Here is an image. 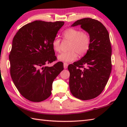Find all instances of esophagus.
Returning a JSON list of instances; mask_svg holds the SVG:
<instances>
[{
    "label": "esophagus",
    "mask_w": 127,
    "mask_h": 127,
    "mask_svg": "<svg viewBox=\"0 0 127 127\" xmlns=\"http://www.w3.org/2000/svg\"><path fill=\"white\" fill-rule=\"evenodd\" d=\"M68 64L67 63H64V69H66L68 68Z\"/></svg>",
    "instance_id": "obj_1"
}]
</instances>
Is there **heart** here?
Instances as JSON below:
<instances>
[{
	"label": "heart",
	"mask_w": 127,
	"mask_h": 127,
	"mask_svg": "<svg viewBox=\"0 0 127 127\" xmlns=\"http://www.w3.org/2000/svg\"><path fill=\"white\" fill-rule=\"evenodd\" d=\"M64 39L70 41L69 51L61 53L58 59L61 62H71L76 60L77 55L80 57L85 56L90 49L91 37L89 34L75 28H69L64 32ZM61 40L56 37L52 41V47L56 52L61 51Z\"/></svg>",
	"instance_id": "obj_1"
}]
</instances>
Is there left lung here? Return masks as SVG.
Instances as JSON below:
<instances>
[{"label": "left lung", "mask_w": 127, "mask_h": 127, "mask_svg": "<svg viewBox=\"0 0 127 127\" xmlns=\"http://www.w3.org/2000/svg\"><path fill=\"white\" fill-rule=\"evenodd\" d=\"M78 25L90 35L91 45L84 57L69 65V87L75 97L87 100L100 95L108 81L112 69V48L108 31L100 22L85 18L71 27Z\"/></svg>", "instance_id": "obj_1"}]
</instances>
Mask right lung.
Returning a JSON list of instances; mask_svg holds the SVG:
<instances>
[{"label":"right lung","mask_w":127,"mask_h":127,"mask_svg":"<svg viewBox=\"0 0 127 127\" xmlns=\"http://www.w3.org/2000/svg\"><path fill=\"white\" fill-rule=\"evenodd\" d=\"M62 21H35L19 29L9 55L10 74L19 92L29 101L40 102L51 94L52 83L64 69L57 59L52 41L64 25Z\"/></svg>","instance_id":"add662e5"}]
</instances>
